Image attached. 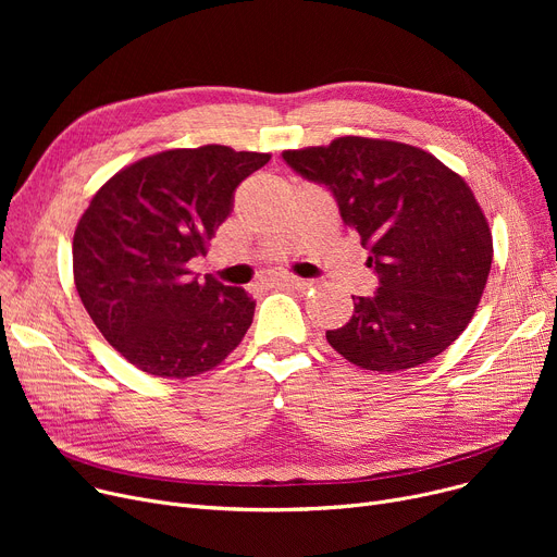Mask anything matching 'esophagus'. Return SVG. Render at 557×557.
I'll list each match as a JSON object with an SVG mask.
<instances>
[{
  "mask_svg": "<svg viewBox=\"0 0 557 557\" xmlns=\"http://www.w3.org/2000/svg\"><path fill=\"white\" fill-rule=\"evenodd\" d=\"M275 282L284 284V286H294L298 290H305V288L313 286L311 280H302V277H296V275H280V277H275Z\"/></svg>",
  "mask_w": 557,
  "mask_h": 557,
  "instance_id": "obj_1",
  "label": "esophagus"
}]
</instances>
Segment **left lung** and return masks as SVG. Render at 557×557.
I'll list each match as a JSON object with an SVG mask.
<instances>
[{
  "instance_id": "8db88e82",
  "label": "left lung",
  "mask_w": 557,
  "mask_h": 557,
  "mask_svg": "<svg viewBox=\"0 0 557 557\" xmlns=\"http://www.w3.org/2000/svg\"><path fill=\"white\" fill-rule=\"evenodd\" d=\"M282 158L332 191L379 277L374 296H352V318L327 330V343L376 372L445 352L470 325L492 267V232L467 183L418 146L388 139L349 135Z\"/></svg>"
}]
</instances>
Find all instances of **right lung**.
<instances>
[{
    "mask_svg": "<svg viewBox=\"0 0 557 557\" xmlns=\"http://www.w3.org/2000/svg\"><path fill=\"white\" fill-rule=\"evenodd\" d=\"M269 153L208 144L144 158L95 194L74 232V282L103 338L164 379L216 368L248 332L244 288L191 277L187 263L230 216L234 191Z\"/></svg>",
    "mask_w": 557,
    "mask_h": 557,
    "instance_id": "add662e5",
    "label": "right lung"
}]
</instances>
